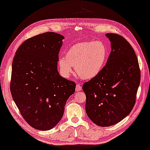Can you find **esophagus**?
Returning a JSON list of instances; mask_svg holds the SVG:
<instances>
[{
    "label": "esophagus",
    "instance_id": "34e87169",
    "mask_svg": "<svg viewBox=\"0 0 150 150\" xmlns=\"http://www.w3.org/2000/svg\"><path fill=\"white\" fill-rule=\"evenodd\" d=\"M76 91H80L81 90V85L79 84H77L76 85V88H75Z\"/></svg>",
    "mask_w": 150,
    "mask_h": 150
}]
</instances>
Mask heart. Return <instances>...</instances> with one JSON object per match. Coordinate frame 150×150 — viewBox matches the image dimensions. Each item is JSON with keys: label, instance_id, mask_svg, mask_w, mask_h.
I'll use <instances>...</instances> for the list:
<instances>
[{"label": "heart", "instance_id": "obj_1", "mask_svg": "<svg viewBox=\"0 0 150 150\" xmlns=\"http://www.w3.org/2000/svg\"><path fill=\"white\" fill-rule=\"evenodd\" d=\"M108 57V49L102 41L83 42L76 44L67 50L65 58L59 59V70L65 77L76 73L83 79H91L101 72Z\"/></svg>", "mask_w": 150, "mask_h": 150}]
</instances>
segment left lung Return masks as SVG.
Listing matches in <instances>:
<instances>
[{
  "label": "left lung",
  "mask_w": 150,
  "mask_h": 150,
  "mask_svg": "<svg viewBox=\"0 0 150 150\" xmlns=\"http://www.w3.org/2000/svg\"><path fill=\"white\" fill-rule=\"evenodd\" d=\"M111 52L100 74L83 86L86 111L100 127H110L127 117L135 103L141 73L132 46L121 35L106 33Z\"/></svg>",
  "instance_id": "1"
}]
</instances>
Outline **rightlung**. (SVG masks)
<instances>
[{
	"mask_svg": "<svg viewBox=\"0 0 150 150\" xmlns=\"http://www.w3.org/2000/svg\"><path fill=\"white\" fill-rule=\"evenodd\" d=\"M63 35L46 32L29 38L13 59L11 92L25 121L34 129L50 130L63 116L75 82L60 75L57 69Z\"/></svg>",
	"mask_w": 150,
	"mask_h": 150,
	"instance_id": "1",
	"label": "right lung"
}]
</instances>
